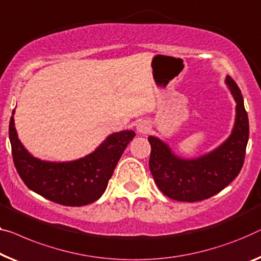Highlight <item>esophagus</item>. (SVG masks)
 <instances>
[{"label": "esophagus", "instance_id": "34e87169", "mask_svg": "<svg viewBox=\"0 0 261 261\" xmlns=\"http://www.w3.org/2000/svg\"><path fill=\"white\" fill-rule=\"evenodd\" d=\"M136 129H137V132H139V134H147V132L150 131L151 126L146 120H141V122L137 124V126H136Z\"/></svg>", "mask_w": 261, "mask_h": 261}]
</instances>
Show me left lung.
<instances>
[{"instance_id":"8db88e82","label":"left lung","mask_w":261,"mask_h":261,"mask_svg":"<svg viewBox=\"0 0 261 261\" xmlns=\"http://www.w3.org/2000/svg\"><path fill=\"white\" fill-rule=\"evenodd\" d=\"M226 84L237 102L232 134L219 147L196 159H184L164 142L150 136L149 166L158 189L171 199L199 201L215 196L238 176L243 168L248 142V117L243 95L230 76Z\"/></svg>"}]
</instances>
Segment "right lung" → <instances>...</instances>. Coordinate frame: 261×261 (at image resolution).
Instances as JSON below:
<instances>
[{
  "label": "right lung",
  "mask_w": 261,
  "mask_h": 261,
  "mask_svg": "<svg viewBox=\"0 0 261 261\" xmlns=\"http://www.w3.org/2000/svg\"><path fill=\"white\" fill-rule=\"evenodd\" d=\"M135 136L132 130L116 132L83 158L54 163L33 157L19 142L14 116L9 123L11 153L21 179L34 192L64 206H83L99 199L120 155Z\"/></svg>",
  "instance_id": "right-lung-1"
}]
</instances>
